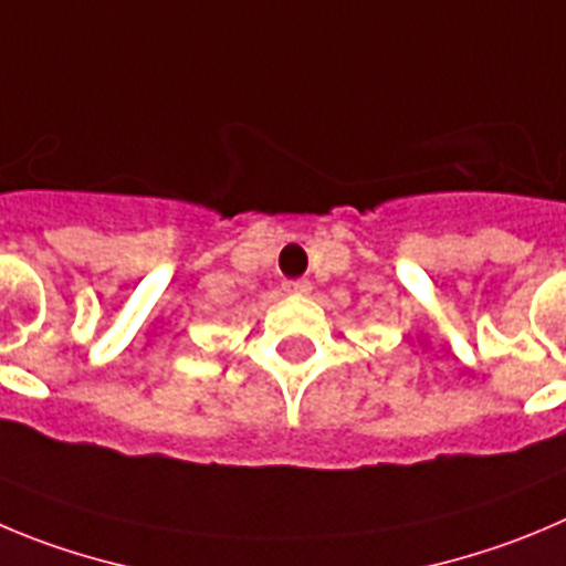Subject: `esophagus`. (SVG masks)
<instances>
[{
  "instance_id": "obj_1",
  "label": "esophagus",
  "mask_w": 566,
  "mask_h": 566,
  "mask_svg": "<svg viewBox=\"0 0 566 566\" xmlns=\"http://www.w3.org/2000/svg\"><path fill=\"white\" fill-rule=\"evenodd\" d=\"M313 284L307 279H293V282H284V293L287 295H310Z\"/></svg>"
}]
</instances>
